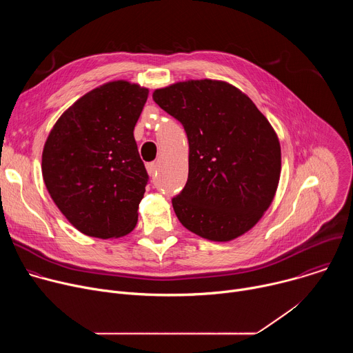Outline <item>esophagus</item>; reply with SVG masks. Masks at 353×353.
Here are the masks:
<instances>
[{
    "mask_svg": "<svg viewBox=\"0 0 353 353\" xmlns=\"http://www.w3.org/2000/svg\"><path fill=\"white\" fill-rule=\"evenodd\" d=\"M146 170H148V174L149 176H155L157 172H158V163H148L146 165Z\"/></svg>",
    "mask_w": 353,
    "mask_h": 353,
    "instance_id": "1",
    "label": "esophagus"
}]
</instances>
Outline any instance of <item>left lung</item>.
I'll return each instance as SVG.
<instances>
[{
	"mask_svg": "<svg viewBox=\"0 0 353 353\" xmlns=\"http://www.w3.org/2000/svg\"><path fill=\"white\" fill-rule=\"evenodd\" d=\"M152 97L188 138V179L172 199L181 225L212 241L248 232L270 208L281 176V145L270 121L225 81L176 82Z\"/></svg>",
	"mask_w": 353,
	"mask_h": 353,
	"instance_id": "left-lung-1",
	"label": "left lung"
}]
</instances>
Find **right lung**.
I'll return each mask as SVG.
<instances>
[{
    "instance_id": "right-lung-1",
    "label": "right lung",
    "mask_w": 353,
    "mask_h": 353,
    "mask_svg": "<svg viewBox=\"0 0 353 353\" xmlns=\"http://www.w3.org/2000/svg\"><path fill=\"white\" fill-rule=\"evenodd\" d=\"M148 93V88L123 79L100 85L70 106L46 139V188L86 236L121 237L137 225L149 177L134 127Z\"/></svg>"
}]
</instances>
